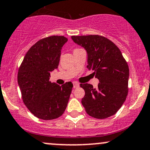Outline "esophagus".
Listing matches in <instances>:
<instances>
[{
  "instance_id": "34e87169",
  "label": "esophagus",
  "mask_w": 150,
  "mask_h": 150,
  "mask_svg": "<svg viewBox=\"0 0 150 150\" xmlns=\"http://www.w3.org/2000/svg\"><path fill=\"white\" fill-rule=\"evenodd\" d=\"M80 87V85H79V83H77V82H74L73 83V87L74 88H77V87Z\"/></svg>"
}]
</instances>
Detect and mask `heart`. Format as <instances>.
Returning a JSON list of instances; mask_svg holds the SVG:
<instances>
[{
  "mask_svg": "<svg viewBox=\"0 0 150 150\" xmlns=\"http://www.w3.org/2000/svg\"><path fill=\"white\" fill-rule=\"evenodd\" d=\"M79 49H75V50H74V51H77V50H79Z\"/></svg>",
  "mask_w": 150,
  "mask_h": 150,
  "instance_id": "heart-1",
  "label": "heart"
}]
</instances>
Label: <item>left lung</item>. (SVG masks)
Segmentation results:
<instances>
[{
  "mask_svg": "<svg viewBox=\"0 0 150 150\" xmlns=\"http://www.w3.org/2000/svg\"><path fill=\"white\" fill-rule=\"evenodd\" d=\"M71 38L86 49L88 56L87 68L100 82L97 88L90 84H80L85 92L82 104L86 112L99 119L113 116L128 96V63L118 46L103 36L91 34Z\"/></svg>",
  "mask_w": 150,
  "mask_h": 150,
  "instance_id": "left-lung-1",
  "label": "left lung"
}]
</instances>
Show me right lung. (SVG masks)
Masks as SVG:
<instances>
[{
    "instance_id": "add662e5",
    "label": "right lung",
    "mask_w": 150,
    "mask_h": 150,
    "mask_svg": "<svg viewBox=\"0 0 150 150\" xmlns=\"http://www.w3.org/2000/svg\"><path fill=\"white\" fill-rule=\"evenodd\" d=\"M68 39L50 36L38 41L29 49L18 70V82L24 104L42 120L61 116L68 105L73 85L51 83L50 73L58 68L62 46Z\"/></svg>"
}]
</instances>
